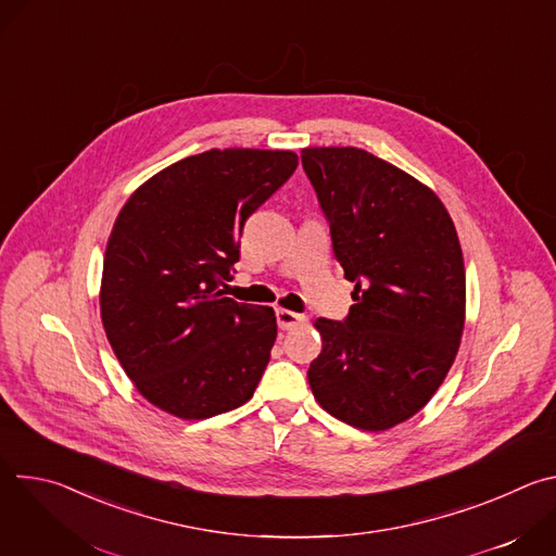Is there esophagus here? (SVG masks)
<instances>
[{"label":"esophagus","instance_id":"esophagus-1","mask_svg":"<svg viewBox=\"0 0 556 556\" xmlns=\"http://www.w3.org/2000/svg\"><path fill=\"white\" fill-rule=\"evenodd\" d=\"M305 324V316L303 314H296L292 309H283V307H277V326L281 330H294L299 326Z\"/></svg>","mask_w":556,"mask_h":556}]
</instances>
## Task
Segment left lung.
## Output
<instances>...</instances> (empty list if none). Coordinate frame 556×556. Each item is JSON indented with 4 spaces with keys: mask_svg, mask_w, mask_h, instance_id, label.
<instances>
[{
    "mask_svg": "<svg viewBox=\"0 0 556 556\" xmlns=\"http://www.w3.org/2000/svg\"><path fill=\"white\" fill-rule=\"evenodd\" d=\"M301 163L356 301L345 321H314L324 350L307 382L337 420L384 431L433 399L457 356L466 319L457 230L427 185L365 149L305 147Z\"/></svg>",
    "mask_w": 556,
    "mask_h": 556,
    "instance_id": "8db88e82",
    "label": "left lung"
}]
</instances>
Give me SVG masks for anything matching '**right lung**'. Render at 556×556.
Wrapping results in <instances>:
<instances>
[{
	"label": "right lung",
	"instance_id": "add662e5",
	"mask_svg": "<svg viewBox=\"0 0 556 556\" xmlns=\"http://www.w3.org/2000/svg\"><path fill=\"white\" fill-rule=\"evenodd\" d=\"M296 165L286 149H208L157 172L123 204L103 260L101 321L153 407L204 420L253 399L277 319L222 288L247 219Z\"/></svg>",
	"mask_w": 556,
	"mask_h": 556
}]
</instances>
